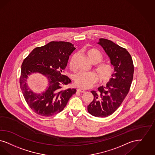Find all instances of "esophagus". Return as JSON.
<instances>
[{
    "label": "esophagus",
    "mask_w": 155,
    "mask_h": 155,
    "mask_svg": "<svg viewBox=\"0 0 155 155\" xmlns=\"http://www.w3.org/2000/svg\"><path fill=\"white\" fill-rule=\"evenodd\" d=\"M78 91L81 92V93H85V91H86V90L84 89H83V88H78Z\"/></svg>",
    "instance_id": "obj_1"
}]
</instances>
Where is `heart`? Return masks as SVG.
Masks as SVG:
<instances>
[{
	"label": "heart",
	"instance_id": "b5f03b06",
	"mask_svg": "<svg viewBox=\"0 0 155 155\" xmlns=\"http://www.w3.org/2000/svg\"><path fill=\"white\" fill-rule=\"evenodd\" d=\"M87 55L89 60L95 64L100 63L102 59L101 53L95 48L88 50L87 51ZM70 66L72 69H74L73 59L71 61ZM95 71L98 75L93 72H81L76 74L74 76L76 85L79 87H91L98 81V75L101 81H108L114 74V69L110 64L103 63L97 65Z\"/></svg>",
	"mask_w": 155,
	"mask_h": 155
}]
</instances>
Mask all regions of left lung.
Instances as JSON below:
<instances>
[{
    "instance_id": "8db88e82",
    "label": "left lung",
    "mask_w": 155,
    "mask_h": 155,
    "mask_svg": "<svg viewBox=\"0 0 155 155\" xmlns=\"http://www.w3.org/2000/svg\"><path fill=\"white\" fill-rule=\"evenodd\" d=\"M97 44L107 54L114 73L106 86L98 88V91H91L94 100L88 105L89 114L98 117L112 114L120 107L128 94L134 74V65L131 55L126 48L113 41L101 38Z\"/></svg>"
}]
</instances>
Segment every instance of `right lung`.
Instances as JSON below:
<instances>
[{
	"label": "right lung",
	"mask_w": 155,
	"mask_h": 155,
	"mask_svg": "<svg viewBox=\"0 0 155 155\" xmlns=\"http://www.w3.org/2000/svg\"><path fill=\"white\" fill-rule=\"evenodd\" d=\"M75 49L71 43L53 41L34 48L23 61L21 89L28 105L36 114L48 117L60 113L76 93L75 88H63L71 81L62 74L69 55ZM41 75L47 78L48 86L45 92L38 94L30 88L27 81L31 76L38 77Z\"/></svg>",
	"instance_id": "add662e5"
}]
</instances>
